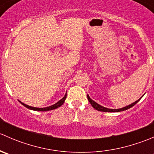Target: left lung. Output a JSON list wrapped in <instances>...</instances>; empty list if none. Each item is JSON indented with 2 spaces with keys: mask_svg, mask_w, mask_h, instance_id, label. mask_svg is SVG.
<instances>
[{
  "mask_svg": "<svg viewBox=\"0 0 154 154\" xmlns=\"http://www.w3.org/2000/svg\"><path fill=\"white\" fill-rule=\"evenodd\" d=\"M87 97H88V101H89V103H91V105L92 106V107L94 109H95L96 110H98V111H101V112H122V111H125V110H127L128 109L131 108L132 106H134L135 104H136V103H138V102L139 101V100H141V98H139V100H136V102H134V103H131V104L128 105V106L124 107V108H121V109H108V108H106V107H103L102 106H100V105H99L98 103H97L96 102H94V100H91V98H90V97L88 96V94H87Z\"/></svg>",
  "mask_w": 154,
  "mask_h": 154,
  "instance_id": "8db88e82",
  "label": "left lung"
}]
</instances>
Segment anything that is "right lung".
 <instances>
[{
    "instance_id": "add662e5",
    "label": "right lung",
    "mask_w": 154,
    "mask_h": 154,
    "mask_svg": "<svg viewBox=\"0 0 154 154\" xmlns=\"http://www.w3.org/2000/svg\"><path fill=\"white\" fill-rule=\"evenodd\" d=\"M66 96H67V94H66V95L64 96V97L63 98H62L61 100H59L57 103H56L55 104L52 105V106H48V107H45V108H37V107H32V106H29L27 104H24V103H22V102H21V103H22V105H24V106L27 107V108L29 109H32V110H35V111H49V110H52V109H55L58 108V107L61 106L63 104V103L65 102V100H66Z\"/></svg>"
}]
</instances>
